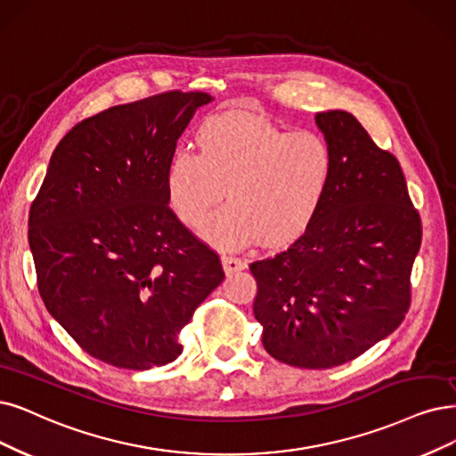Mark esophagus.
I'll return each mask as SVG.
<instances>
[{"label": "esophagus", "mask_w": 456, "mask_h": 456, "mask_svg": "<svg viewBox=\"0 0 456 456\" xmlns=\"http://www.w3.org/2000/svg\"><path fill=\"white\" fill-rule=\"evenodd\" d=\"M222 265H224L225 274H234V273L244 271L246 268V261L240 257H234V256H224Z\"/></svg>", "instance_id": "esophagus-1"}]
</instances>
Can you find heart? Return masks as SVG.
<instances>
[{
	"label": "heart",
	"mask_w": 456,
	"mask_h": 456,
	"mask_svg": "<svg viewBox=\"0 0 456 456\" xmlns=\"http://www.w3.org/2000/svg\"><path fill=\"white\" fill-rule=\"evenodd\" d=\"M199 154L178 150L165 167V195L182 224L193 225L222 199L227 205L199 225L222 248L256 240L288 246L305 234L330 193L336 158L314 131L285 133L249 114L212 116L199 129Z\"/></svg>",
	"instance_id": "heart-1"
}]
</instances>
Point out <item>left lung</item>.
Returning <instances> with one entry per match:
<instances>
[{"mask_svg":"<svg viewBox=\"0 0 456 456\" xmlns=\"http://www.w3.org/2000/svg\"><path fill=\"white\" fill-rule=\"evenodd\" d=\"M336 158L330 193L281 254L249 265L263 346L297 368L340 366L406 317L420 217L398 159L346 110L315 114Z\"/></svg>","mask_w":456,"mask_h":456,"instance_id":"left-lung-1","label":"left lung"}]
</instances>
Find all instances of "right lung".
Segmentation results:
<instances>
[{"mask_svg": "<svg viewBox=\"0 0 456 456\" xmlns=\"http://www.w3.org/2000/svg\"><path fill=\"white\" fill-rule=\"evenodd\" d=\"M212 99L176 90L86 118L56 146L31 205L28 239L46 310L116 368L173 362L178 332L225 278L165 195L176 141Z\"/></svg>", "mask_w": 456, "mask_h": 456, "instance_id": "add662e5", "label": "right lung"}]
</instances>
